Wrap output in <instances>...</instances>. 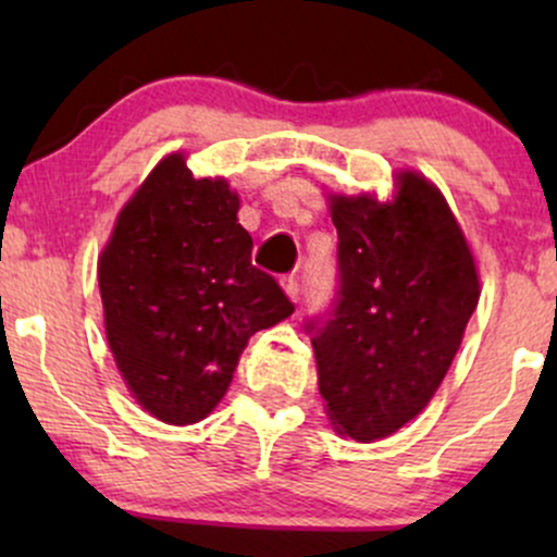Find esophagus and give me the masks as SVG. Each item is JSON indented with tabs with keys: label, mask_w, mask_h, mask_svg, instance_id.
<instances>
[{
	"label": "esophagus",
	"mask_w": 557,
	"mask_h": 557,
	"mask_svg": "<svg viewBox=\"0 0 557 557\" xmlns=\"http://www.w3.org/2000/svg\"><path fill=\"white\" fill-rule=\"evenodd\" d=\"M283 287H285L287 296H290L293 300H298V296H300V283H298L296 274H287V277H283Z\"/></svg>",
	"instance_id": "1"
}]
</instances>
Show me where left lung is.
Returning a JSON list of instances; mask_svg holds the SVG:
<instances>
[{"mask_svg": "<svg viewBox=\"0 0 557 557\" xmlns=\"http://www.w3.org/2000/svg\"><path fill=\"white\" fill-rule=\"evenodd\" d=\"M332 222L335 296L304 327L332 424L367 443L430 403L479 304V277L445 198L413 172L389 203L335 196Z\"/></svg>", "mask_w": 557, "mask_h": 557, "instance_id": "8db88e82", "label": "left lung"}]
</instances>
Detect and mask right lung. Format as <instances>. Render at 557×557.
I'll return each instance as SVG.
<instances>
[{
    "label": "right lung",
    "instance_id": "right-lung-1",
    "mask_svg": "<svg viewBox=\"0 0 557 557\" xmlns=\"http://www.w3.org/2000/svg\"><path fill=\"white\" fill-rule=\"evenodd\" d=\"M225 181L194 177L181 154L157 164L99 259L107 341L136 400L168 424H194L227 393L253 332L293 314Z\"/></svg>",
    "mask_w": 557,
    "mask_h": 557
}]
</instances>
